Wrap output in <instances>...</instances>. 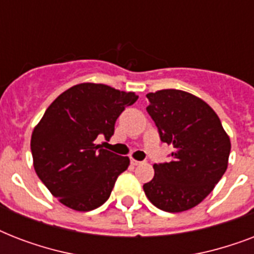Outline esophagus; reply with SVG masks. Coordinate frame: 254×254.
<instances>
[{
  "label": "esophagus",
  "instance_id": "obj_1",
  "mask_svg": "<svg viewBox=\"0 0 254 254\" xmlns=\"http://www.w3.org/2000/svg\"><path fill=\"white\" fill-rule=\"evenodd\" d=\"M130 163L133 165V166H138V165H141V163H143L142 161H137V159H130Z\"/></svg>",
  "mask_w": 254,
  "mask_h": 254
}]
</instances>
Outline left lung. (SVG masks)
<instances>
[{"mask_svg":"<svg viewBox=\"0 0 254 254\" xmlns=\"http://www.w3.org/2000/svg\"><path fill=\"white\" fill-rule=\"evenodd\" d=\"M147 113L162 142L173 145L171 161L155 163L143 185L147 199L166 212L197 205L224 175L231 141L220 119L203 100L179 89L147 93Z\"/></svg>","mask_w":254,"mask_h":254,"instance_id":"left-lung-1","label":"left lung"}]
</instances>
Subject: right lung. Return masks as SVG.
Segmentation results:
<instances>
[{"label":"right lung","instance_id":"right-lung-1","mask_svg":"<svg viewBox=\"0 0 254 254\" xmlns=\"http://www.w3.org/2000/svg\"><path fill=\"white\" fill-rule=\"evenodd\" d=\"M137 99L134 92L83 83L47 108L30 145L35 173L62 204L92 211L109 199L130 161L96 145V138H111L116 120Z\"/></svg>","mask_w":254,"mask_h":254}]
</instances>
